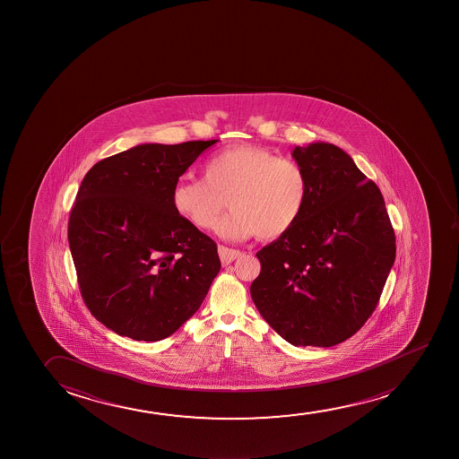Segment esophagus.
<instances>
[{
	"label": "esophagus",
	"instance_id": "1",
	"mask_svg": "<svg viewBox=\"0 0 459 459\" xmlns=\"http://www.w3.org/2000/svg\"><path fill=\"white\" fill-rule=\"evenodd\" d=\"M219 256H221V264L228 265V264H231L232 261H236L238 257L242 256V253L238 250H232V248H228V247L221 245V247H219Z\"/></svg>",
	"mask_w": 459,
	"mask_h": 459
}]
</instances>
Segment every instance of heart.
Listing matches in <instances>:
<instances>
[{
  "label": "heart",
  "mask_w": 459,
  "mask_h": 459,
  "mask_svg": "<svg viewBox=\"0 0 459 459\" xmlns=\"http://www.w3.org/2000/svg\"><path fill=\"white\" fill-rule=\"evenodd\" d=\"M307 195L309 181L299 162L257 145H234L204 162L203 178L181 179L171 204L192 227L212 230L228 200L232 211L219 225L221 236L276 238L299 221Z\"/></svg>",
  "instance_id": "obj_1"
}]
</instances>
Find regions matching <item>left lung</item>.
<instances>
[{
	"label": "left lung",
	"mask_w": 459,
	"mask_h": 459,
	"mask_svg": "<svg viewBox=\"0 0 459 459\" xmlns=\"http://www.w3.org/2000/svg\"><path fill=\"white\" fill-rule=\"evenodd\" d=\"M309 195L299 221L256 253L251 299L295 347H333L378 305L395 261V234L378 186L350 154L325 142L295 147Z\"/></svg>",
	"instance_id": "obj_1"
}]
</instances>
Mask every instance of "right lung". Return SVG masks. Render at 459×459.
<instances>
[{
    "label": "right lung",
    "instance_id": "1",
    "mask_svg": "<svg viewBox=\"0 0 459 459\" xmlns=\"http://www.w3.org/2000/svg\"><path fill=\"white\" fill-rule=\"evenodd\" d=\"M215 142L142 143L100 160L82 179L68 244L84 303L117 334L170 336L221 272L214 240L171 204L179 177Z\"/></svg>",
    "mask_w": 459,
    "mask_h": 459
}]
</instances>
